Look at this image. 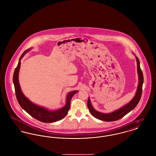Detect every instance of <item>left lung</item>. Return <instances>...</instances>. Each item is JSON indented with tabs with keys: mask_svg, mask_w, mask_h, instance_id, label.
Masks as SVG:
<instances>
[{
	"mask_svg": "<svg viewBox=\"0 0 156 156\" xmlns=\"http://www.w3.org/2000/svg\"><path fill=\"white\" fill-rule=\"evenodd\" d=\"M133 54L135 55L134 54ZM135 57L137 61V74L138 76L137 88L136 92L135 94V95L132 98V100L129 102H128L127 104L121 107V108H119V109L115 110L109 113H103L94 109V108L92 105L90 98L89 97L88 99L87 106L90 112L95 118L100 119L102 121H108V122L117 121L118 119L122 118L124 116L127 114L128 112H129L131 111H132L137 106L138 103L140 100L141 94H142V88H143V84L144 82V78H143V74L142 73V71L140 68V64L139 59L137 56L135 55Z\"/></svg>",
	"mask_w": 156,
	"mask_h": 156,
	"instance_id": "1",
	"label": "left lung"
}]
</instances>
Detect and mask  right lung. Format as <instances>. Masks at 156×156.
I'll use <instances>...</instances> for the list:
<instances>
[{"instance_id":"1","label":"right lung","mask_w":156,"mask_h":156,"mask_svg":"<svg viewBox=\"0 0 156 156\" xmlns=\"http://www.w3.org/2000/svg\"><path fill=\"white\" fill-rule=\"evenodd\" d=\"M31 49L32 48H29L26 50L21 55L19 60L18 64L15 68L13 73V82L15 89L17 100L22 108H23L30 115L35 119L43 122H53L59 121L64 119L67 115L68 112L70 108L71 100L73 95L78 92V91L75 90L69 92L66 95V103L65 106L59 110H49L46 108V107L37 105L30 101L22 91L19 83V73L20 68V61L22 58L28 52L31 50Z\"/></svg>"}]
</instances>
